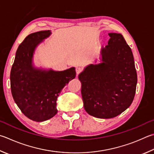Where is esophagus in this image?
Returning a JSON list of instances; mask_svg holds the SVG:
<instances>
[{"instance_id":"34e87169","label":"esophagus","mask_w":154,"mask_h":154,"mask_svg":"<svg viewBox=\"0 0 154 154\" xmlns=\"http://www.w3.org/2000/svg\"><path fill=\"white\" fill-rule=\"evenodd\" d=\"M82 71H83V69L82 68H81V67L76 68V73H77V75H79Z\"/></svg>"}]
</instances>
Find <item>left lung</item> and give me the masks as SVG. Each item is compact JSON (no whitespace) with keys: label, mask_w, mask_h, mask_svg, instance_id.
Returning <instances> with one entry per match:
<instances>
[{"label":"left lung","mask_w":154,"mask_h":154,"mask_svg":"<svg viewBox=\"0 0 154 154\" xmlns=\"http://www.w3.org/2000/svg\"><path fill=\"white\" fill-rule=\"evenodd\" d=\"M102 50V63L89 65L79 75L85 111L100 119H111L129 107L137 75L131 49L121 33H108Z\"/></svg>","instance_id":"left-lung-1"}]
</instances>
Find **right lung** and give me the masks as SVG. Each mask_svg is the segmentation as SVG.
I'll list each match as a JSON object with an SVG mask.
<instances>
[{
  "label": "right lung",
  "instance_id": "obj_1",
  "mask_svg": "<svg viewBox=\"0 0 154 154\" xmlns=\"http://www.w3.org/2000/svg\"><path fill=\"white\" fill-rule=\"evenodd\" d=\"M40 31L28 35L19 46L11 68V89L14 100L27 118L42 122L57 113V100L62 89L76 75L74 67L63 71H42L32 65L35 47L50 35Z\"/></svg>",
  "mask_w": 154,
  "mask_h": 154
}]
</instances>
